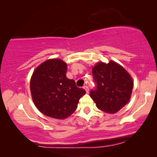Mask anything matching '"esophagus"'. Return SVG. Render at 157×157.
Segmentation results:
<instances>
[{
    "instance_id": "1",
    "label": "esophagus",
    "mask_w": 157,
    "mask_h": 157,
    "mask_svg": "<svg viewBox=\"0 0 157 157\" xmlns=\"http://www.w3.org/2000/svg\"><path fill=\"white\" fill-rule=\"evenodd\" d=\"M83 88H84V89L86 90V93H89V86L86 85V86H83Z\"/></svg>"
}]
</instances>
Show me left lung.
<instances>
[{
  "label": "left lung",
  "instance_id": "8db88e82",
  "mask_svg": "<svg viewBox=\"0 0 157 157\" xmlns=\"http://www.w3.org/2000/svg\"><path fill=\"white\" fill-rule=\"evenodd\" d=\"M92 75L96 86L90 91V96L98 109L114 113L128 102L133 81L122 66L113 61L100 62L92 68Z\"/></svg>",
  "mask_w": 157,
  "mask_h": 157
}]
</instances>
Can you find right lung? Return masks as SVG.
<instances>
[{
  "mask_svg": "<svg viewBox=\"0 0 157 157\" xmlns=\"http://www.w3.org/2000/svg\"><path fill=\"white\" fill-rule=\"evenodd\" d=\"M67 65L59 59L47 60L35 70L31 79V92L36 106L47 117L63 119L76 110L86 94L66 77Z\"/></svg>",
  "mask_w": 157,
  "mask_h": 157,
  "instance_id": "add662e5",
  "label": "right lung"
}]
</instances>
